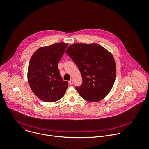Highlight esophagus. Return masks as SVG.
I'll return each instance as SVG.
<instances>
[{
  "label": "esophagus",
  "instance_id": "obj_1",
  "mask_svg": "<svg viewBox=\"0 0 149 149\" xmlns=\"http://www.w3.org/2000/svg\"><path fill=\"white\" fill-rule=\"evenodd\" d=\"M73 83V79H71V80H70L69 81V84L70 85H72Z\"/></svg>",
  "mask_w": 149,
  "mask_h": 149
}]
</instances>
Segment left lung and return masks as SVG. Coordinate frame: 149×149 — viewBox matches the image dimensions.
I'll list each match as a JSON object with an SVG mask.
<instances>
[{
    "instance_id": "8db88e82",
    "label": "left lung",
    "mask_w": 149,
    "mask_h": 149,
    "mask_svg": "<svg viewBox=\"0 0 149 149\" xmlns=\"http://www.w3.org/2000/svg\"><path fill=\"white\" fill-rule=\"evenodd\" d=\"M66 53L79 68L83 83L76 89L82 98L96 102L104 99L114 84L116 68L112 54L97 43H74Z\"/></svg>"
}]
</instances>
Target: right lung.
Masks as SVG:
<instances>
[{"mask_svg": "<svg viewBox=\"0 0 149 149\" xmlns=\"http://www.w3.org/2000/svg\"><path fill=\"white\" fill-rule=\"evenodd\" d=\"M68 44L60 42L41 47L33 54L29 64L27 79L33 92L46 102H54L64 96L68 83L58 68Z\"/></svg>", "mask_w": 149, "mask_h": 149, "instance_id": "obj_1", "label": "right lung"}]
</instances>
